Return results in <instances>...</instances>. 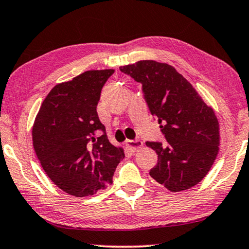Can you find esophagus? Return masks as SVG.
I'll return each instance as SVG.
<instances>
[{
  "mask_svg": "<svg viewBox=\"0 0 249 249\" xmlns=\"http://www.w3.org/2000/svg\"><path fill=\"white\" fill-rule=\"evenodd\" d=\"M125 144L129 150H131V151L135 152V151H139V150L142 148L143 142L140 141V140H126Z\"/></svg>",
  "mask_w": 249,
  "mask_h": 249,
  "instance_id": "34e87169",
  "label": "esophagus"
}]
</instances>
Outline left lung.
Masks as SVG:
<instances>
[{
  "label": "left lung",
  "instance_id": "1",
  "mask_svg": "<svg viewBox=\"0 0 249 249\" xmlns=\"http://www.w3.org/2000/svg\"><path fill=\"white\" fill-rule=\"evenodd\" d=\"M142 83L146 104L167 142H146L158 155L150 176L169 190L181 192L206 176L219 153L220 127L214 110L193 86L167 63L152 59L121 66Z\"/></svg>",
  "mask_w": 249,
  "mask_h": 249
}]
</instances>
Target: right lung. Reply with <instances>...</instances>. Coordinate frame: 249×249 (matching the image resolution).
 <instances>
[{"mask_svg": "<svg viewBox=\"0 0 249 249\" xmlns=\"http://www.w3.org/2000/svg\"><path fill=\"white\" fill-rule=\"evenodd\" d=\"M113 73L111 69L92 70L58 83L35 120L37 158L51 180L70 195H92L110 185L125 157L123 149L109 142L97 114L101 89Z\"/></svg>", "mask_w": 249, "mask_h": 249, "instance_id": "right-lung-1", "label": "right lung"}]
</instances>
